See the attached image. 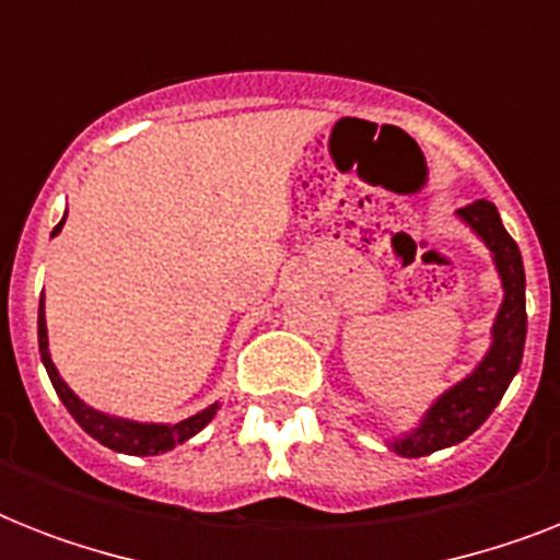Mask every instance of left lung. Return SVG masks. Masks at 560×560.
Listing matches in <instances>:
<instances>
[{"label":"left lung","mask_w":560,"mask_h":560,"mask_svg":"<svg viewBox=\"0 0 560 560\" xmlns=\"http://www.w3.org/2000/svg\"><path fill=\"white\" fill-rule=\"evenodd\" d=\"M456 214L486 241L494 255V267L503 281V305L497 311L491 328V349L479 360V366L439 395L421 418V424L389 442L392 451L407 459L453 447L465 442L477 427H482L521 369L523 346H526V272H523L521 249L505 232L494 202H468Z\"/></svg>","instance_id":"1"}]
</instances>
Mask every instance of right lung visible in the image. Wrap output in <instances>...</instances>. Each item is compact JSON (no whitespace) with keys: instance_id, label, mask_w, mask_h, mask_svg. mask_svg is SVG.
I'll use <instances>...</instances> for the list:
<instances>
[{"instance_id":"right-lung-1","label":"right lung","mask_w":560,"mask_h":560,"mask_svg":"<svg viewBox=\"0 0 560 560\" xmlns=\"http://www.w3.org/2000/svg\"><path fill=\"white\" fill-rule=\"evenodd\" d=\"M66 223L63 220L57 223L55 232L57 235ZM37 340H39V358H43V366H46L48 377H51V386H55L57 398L63 400V407L72 412V418L78 424L86 430V433L101 442L109 451L118 453H130V456H156V453H165L171 447H177V444L188 442L191 435H197L202 427L209 424L214 412H218V404H211V407L200 409L197 416L186 418V421H179V424H142V421H130V418H116L107 416V412H98V409H92L90 404H83L78 395H74L66 381L60 377L57 366L51 363V354H48V331H46V307H43V296H39V311H37Z\"/></svg>"}]
</instances>
